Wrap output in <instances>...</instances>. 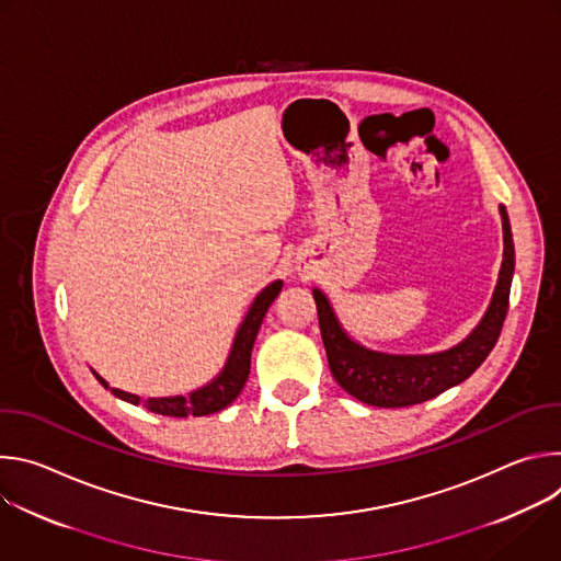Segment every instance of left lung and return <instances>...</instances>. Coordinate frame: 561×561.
Here are the masks:
<instances>
[{"label":"left lung","mask_w":561,"mask_h":561,"mask_svg":"<svg viewBox=\"0 0 561 561\" xmlns=\"http://www.w3.org/2000/svg\"><path fill=\"white\" fill-rule=\"evenodd\" d=\"M502 213L504 262L493 301L479 327L455 348L435 355H386L353 342L340 327L322 290H312L327 357L335 381L359 402L379 409H404L468 379L489 357L500 340L508 312L511 282L515 271V247L506 208Z\"/></svg>","instance_id":"left-lung-1"}]
</instances>
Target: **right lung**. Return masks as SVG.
Here are the masks:
<instances>
[{"mask_svg":"<svg viewBox=\"0 0 561 561\" xmlns=\"http://www.w3.org/2000/svg\"><path fill=\"white\" fill-rule=\"evenodd\" d=\"M282 290V282H273L271 286H266L253 301L247 319L242 322V327H239L237 331V337H234V344H232V351L228 355V362L224 366V370L219 373L217 379H213L208 386L191 392L188 397H162V399H146L144 407L150 411V413H157V415H167V417H204V415H213L217 411H224L228 404H232L237 394L242 392L247 379H249V373H251V353H253V344L257 340V333H260V327L264 322V314L268 310V306L275 301V297L279 295ZM98 381L108 388V383L98 375ZM111 392L119 399H124V402H130V404H139L141 399L137 394H130V392H124L119 388H111Z\"/></svg>","mask_w":561,"mask_h":561,"instance_id":"right-lung-1","label":"right lung"}]
</instances>
